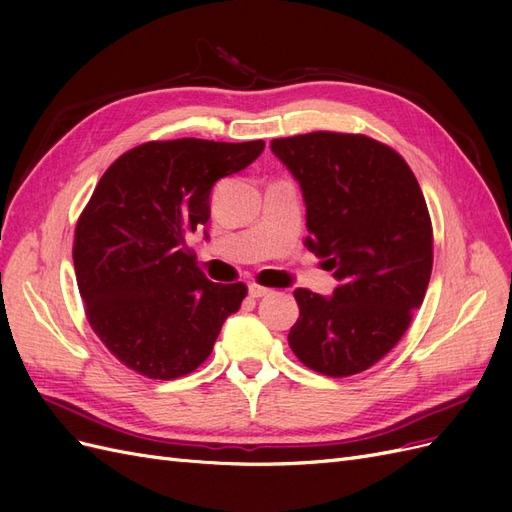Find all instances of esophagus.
Returning <instances> with one entry per match:
<instances>
[{
  "instance_id": "34e87169",
  "label": "esophagus",
  "mask_w": 512,
  "mask_h": 512,
  "mask_svg": "<svg viewBox=\"0 0 512 512\" xmlns=\"http://www.w3.org/2000/svg\"><path fill=\"white\" fill-rule=\"evenodd\" d=\"M247 292H250L252 299H262V297H267V294H269L271 290H269V288H262V286H258V284H252L250 288H247Z\"/></svg>"
}]
</instances>
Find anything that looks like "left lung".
<instances>
[{
  "label": "left lung",
  "mask_w": 512,
  "mask_h": 512,
  "mask_svg": "<svg viewBox=\"0 0 512 512\" xmlns=\"http://www.w3.org/2000/svg\"><path fill=\"white\" fill-rule=\"evenodd\" d=\"M271 151L299 181L305 247L337 280L333 297L294 290L288 344L318 374H359L399 342L425 299L433 235L421 185L397 151L363 134L275 138Z\"/></svg>",
  "instance_id": "obj_1"
}]
</instances>
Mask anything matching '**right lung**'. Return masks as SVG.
Segmentation results:
<instances>
[{
    "label": "right lung",
    "mask_w": 512,
    "mask_h": 512,
    "mask_svg": "<svg viewBox=\"0 0 512 512\" xmlns=\"http://www.w3.org/2000/svg\"><path fill=\"white\" fill-rule=\"evenodd\" d=\"M262 141H151L102 175L74 232L76 284L91 329L136 374L173 380L213 350L243 284H213L188 237L205 232L211 190L250 166Z\"/></svg>",
    "instance_id": "add662e5"
}]
</instances>
